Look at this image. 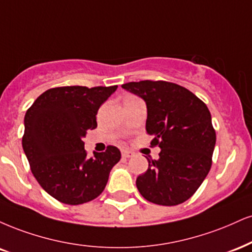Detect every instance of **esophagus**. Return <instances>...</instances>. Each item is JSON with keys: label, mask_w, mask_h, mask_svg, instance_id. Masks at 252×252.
<instances>
[{"label": "esophagus", "mask_w": 252, "mask_h": 252, "mask_svg": "<svg viewBox=\"0 0 252 252\" xmlns=\"http://www.w3.org/2000/svg\"><path fill=\"white\" fill-rule=\"evenodd\" d=\"M132 155H134V153H131V151H129V150H123L122 151L123 158H129V157H132Z\"/></svg>", "instance_id": "obj_1"}]
</instances>
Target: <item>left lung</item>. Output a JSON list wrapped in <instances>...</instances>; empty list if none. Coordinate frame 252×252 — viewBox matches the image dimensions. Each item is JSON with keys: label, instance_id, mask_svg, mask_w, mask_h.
Masks as SVG:
<instances>
[{"label": "left lung", "instance_id": "1", "mask_svg": "<svg viewBox=\"0 0 252 252\" xmlns=\"http://www.w3.org/2000/svg\"><path fill=\"white\" fill-rule=\"evenodd\" d=\"M123 89L147 103L150 145L160 148L158 159L136 180L139 193L158 205L189 199L210 171L216 131L204 102L187 88L166 81L129 82Z\"/></svg>", "mask_w": 252, "mask_h": 252}]
</instances>
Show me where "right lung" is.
I'll return each mask as SVG.
<instances>
[{"instance_id": "add662e5", "label": "right lung", "mask_w": 252, "mask_h": 252, "mask_svg": "<svg viewBox=\"0 0 252 252\" xmlns=\"http://www.w3.org/2000/svg\"><path fill=\"white\" fill-rule=\"evenodd\" d=\"M117 86L57 87L39 95L24 116L22 147L30 170L57 201L77 205L104 190L121 151L108 145L88 157L83 137L97 126L96 115Z\"/></svg>"}]
</instances>
